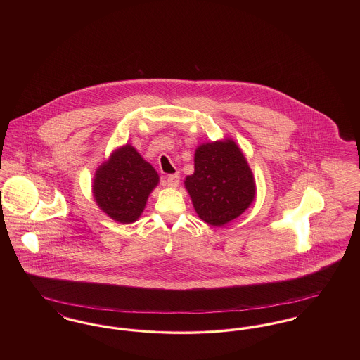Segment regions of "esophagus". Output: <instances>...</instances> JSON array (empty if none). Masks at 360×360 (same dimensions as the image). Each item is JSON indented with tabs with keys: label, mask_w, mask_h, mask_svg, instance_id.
<instances>
[{
	"label": "esophagus",
	"mask_w": 360,
	"mask_h": 360,
	"mask_svg": "<svg viewBox=\"0 0 360 360\" xmlns=\"http://www.w3.org/2000/svg\"><path fill=\"white\" fill-rule=\"evenodd\" d=\"M166 184L167 186L170 188H176L178 184H179V172H175V174H170L166 179Z\"/></svg>",
	"instance_id": "obj_1"
}]
</instances>
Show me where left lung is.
I'll return each mask as SVG.
<instances>
[{"mask_svg":"<svg viewBox=\"0 0 360 360\" xmlns=\"http://www.w3.org/2000/svg\"><path fill=\"white\" fill-rule=\"evenodd\" d=\"M185 186L198 216L216 226L239 217L255 197L254 175L233 140L200 146Z\"/></svg>","mask_w":360,"mask_h":360,"instance_id":"obj_1","label":"left lung"}]
</instances>
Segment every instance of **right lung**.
I'll list each match as a JSON object with an SVG mask.
<instances>
[{
  "label": "right lung",
  "instance_id": "right-lung-1",
  "mask_svg": "<svg viewBox=\"0 0 360 360\" xmlns=\"http://www.w3.org/2000/svg\"><path fill=\"white\" fill-rule=\"evenodd\" d=\"M159 176L136 150L127 144L96 172L94 198L103 212L122 224L136 221Z\"/></svg>",
  "mask_w": 360,
  "mask_h": 360
}]
</instances>
